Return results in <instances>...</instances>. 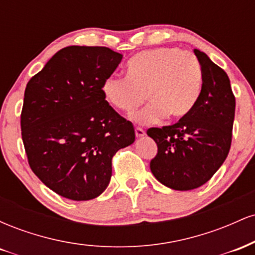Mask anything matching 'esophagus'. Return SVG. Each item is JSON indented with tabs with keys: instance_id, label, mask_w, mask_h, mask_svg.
Here are the masks:
<instances>
[{
	"instance_id": "esophagus-1",
	"label": "esophagus",
	"mask_w": 255,
	"mask_h": 255,
	"mask_svg": "<svg viewBox=\"0 0 255 255\" xmlns=\"http://www.w3.org/2000/svg\"><path fill=\"white\" fill-rule=\"evenodd\" d=\"M135 135H136V137H141V136H144V135H145V131H144V129H141V128L136 127V128H135Z\"/></svg>"
}]
</instances>
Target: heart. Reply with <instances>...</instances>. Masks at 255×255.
<instances>
[{
    "label": "heart",
    "instance_id": "obj_1",
    "mask_svg": "<svg viewBox=\"0 0 255 255\" xmlns=\"http://www.w3.org/2000/svg\"><path fill=\"white\" fill-rule=\"evenodd\" d=\"M203 89V72L191 52L158 48L134 55L127 77L110 75L103 84L105 99L115 109L130 114L145 102L150 104L133 116L140 125L164 118L180 120L193 110Z\"/></svg>",
    "mask_w": 255,
    "mask_h": 255
}]
</instances>
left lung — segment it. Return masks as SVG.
<instances>
[{
	"label": "left lung",
	"mask_w": 255,
	"mask_h": 255,
	"mask_svg": "<svg viewBox=\"0 0 255 255\" xmlns=\"http://www.w3.org/2000/svg\"><path fill=\"white\" fill-rule=\"evenodd\" d=\"M194 54L203 72L197 104L176 124L147 129L158 147L150 163L152 174L175 191L206 183L223 164L233 136L235 96L229 78L205 52L195 49Z\"/></svg>",
	"instance_id": "left-lung-1"
}]
</instances>
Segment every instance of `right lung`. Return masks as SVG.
I'll use <instances>...</instances> for the list:
<instances>
[{"instance_id": "right-lung-1", "label": "right lung", "mask_w": 255, "mask_h": 255, "mask_svg": "<svg viewBox=\"0 0 255 255\" xmlns=\"http://www.w3.org/2000/svg\"><path fill=\"white\" fill-rule=\"evenodd\" d=\"M122 55L105 46H67L27 83L21 136L32 171L71 200L105 191L111 160L135 140L133 125L103 95Z\"/></svg>"}]
</instances>
